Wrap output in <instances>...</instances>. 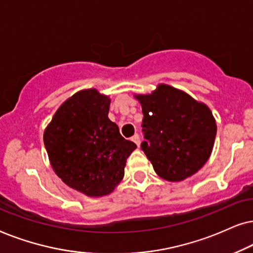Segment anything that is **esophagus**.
<instances>
[{"instance_id": "1", "label": "esophagus", "mask_w": 253, "mask_h": 253, "mask_svg": "<svg viewBox=\"0 0 253 253\" xmlns=\"http://www.w3.org/2000/svg\"><path fill=\"white\" fill-rule=\"evenodd\" d=\"M132 141H133V142H135V144H136V146H137V147H139V146H140L141 141H140V136H139V135H137V134H135V135H134V136L132 137Z\"/></svg>"}]
</instances>
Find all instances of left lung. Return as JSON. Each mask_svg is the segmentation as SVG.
Returning <instances> with one entry per match:
<instances>
[{"mask_svg":"<svg viewBox=\"0 0 253 253\" xmlns=\"http://www.w3.org/2000/svg\"><path fill=\"white\" fill-rule=\"evenodd\" d=\"M134 97L143 113L147 141L141 148L155 172L168 181H181L198 172L210 158L216 136L210 107L164 83L151 93Z\"/></svg>","mask_w":253,"mask_h":253,"instance_id":"1","label":"left lung"}]
</instances>
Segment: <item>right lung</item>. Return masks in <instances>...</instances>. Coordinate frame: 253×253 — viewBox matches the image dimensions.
Segmentation results:
<instances>
[{"instance_id":"obj_1","label":"right lung","mask_w":253,"mask_h":253,"mask_svg":"<svg viewBox=\"0 0 253 253\" xmlns=\"http://www.w3.org/2000/svg\"><path fill=\"white\" fill-rule=\"evenodd\" d=\"M111 99L84 89L66 99L43 130L50 167L60 179L86 197L112 193L136 144L109 119Z\"/></svg>"}]
</instances>
